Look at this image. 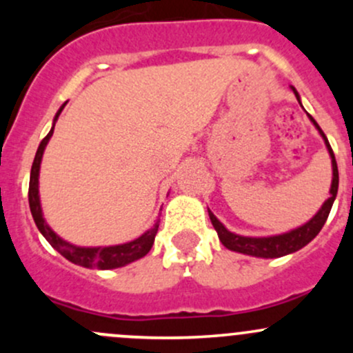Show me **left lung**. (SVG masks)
<instances>
[{
  "mask_svg": "<svg viewBox=\"0 0 353 353\" xmlns=\"http://www.w3.org/2000/svg\"><path fill=\"white\" fill-rule=\"evenodd\" d=\"M294 90L295 97H297L299 104H301V97H299L297 90L292 87ZM309 119L312 121V124L316 126V130L319 131V134L325 140L326 148H328L330 157H331V167H333V181H331V188H330V198L323 203V206L319 208V212L312 216L309 222H305L304 225L297 227V229L290 230V232L280 234V236H270V237H245V236H237V234L230 232L223 227V223L213 215L212 212L208 210L210 220H212L213 227H215L216 234H219L220 243L225 245L227 249L236 252H243V254H249V256H256V258H280V256L285 254H292V252L299 251V249L304 248L305 244L311 243L316 236L319 234V230L323 229L325 225L326 219H328L331 206H333L334 198H336L338 193V167H336V160H334V154L330 147V141L326 138V134L323 133V130L319 128V124L316 123L314 117L311 114H307Z\"/></svg>",
  "mask_w": 353,
  "mask_h": 353,
  "instance_id": "8db88e82",
  "label": "left lung"
}]
</instances>
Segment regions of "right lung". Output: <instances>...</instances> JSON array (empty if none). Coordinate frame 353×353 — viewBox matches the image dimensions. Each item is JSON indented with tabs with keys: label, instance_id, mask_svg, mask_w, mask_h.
Instances as JSON below:
<instances>
[{
	"label": "right lung",
	"instance_id": "add662e5",
	"mask_svg": "<svg viewBox=\"0 0 353 353\" xmlns=\"http://www.w3.org/2000/svg\"><path fill=\"white\" fill-rule=\"evenodd\" d=\"M65 105H61V109L56 112V119L59 117L61 110ZM52 131L54 126L51 128V131L48 133V137L41 141L37 148V154H35L34 163H32L30 170V183H28V205H30L32 216H34V222L37 225V229L41 230L42 236L48 239V243L63 254L68 261L74 263L78 266H83V268H99V270H112V268H121L124 265H130V263L137 261V259L143 258L148 251L154 245L157 230H159V223H155L150 230H147L145 234H141L138 239L130 241L126 244H117V245H108V248H80V245H73L66 241H63L51 227L46 223L44 216H42V208H41V199H39V170H41V160L44 155V148L48 145V141L51 140ZM160 222V220H159Z\"/></svg>",
	"mask_w": 353,
	"mask_h": 353
}]
</instances>
